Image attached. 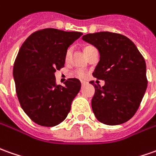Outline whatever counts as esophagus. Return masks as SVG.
I'll return each instance as SVG.
<instances>
[{
    "label": "esophagus",
    "mask_w": 156,
    "mask_h": 156,
    "mask_svg": "<svg viewBox=\"0 0 156 156\" xmlns=\"http://www.w3.org/2000/svg\"><path fill=\"white\" fill-rule=\"evenodd\" d=\"M85 83H86V82H84V81H82V82H81V83H82V85H84V84H85Z\"/></svg>",
    "instance_id": "esophagus-1"
}]
</instances>
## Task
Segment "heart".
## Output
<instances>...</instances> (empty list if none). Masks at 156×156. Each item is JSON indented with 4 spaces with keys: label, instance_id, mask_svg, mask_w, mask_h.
I'll list each match as a JSON object with an SVG mask.
<instances>
[{
    "label": "heart",
    "instance_id": "obj_1",
    "mask_svg": "<svg viewBox=\"0 0 156 156\" xmlns=\"http://www.w3.org/2000/svg\"><path fill=\"white\" fill-rule=\"evenodd\" d=\"M92 48L93 47L89 46V47H86L85 48H84V53H85V55H86L87 52L89 51L90 48ZM70 55H71V48H69V49L66 51V60H68ZM74 75L79 78H86V76H87L86 73H85V72H83V71H82V70H77V71H75V72H74Z\"/></svg>",
    "mask_w": 156,
    "mask_h": 156
}]
</instances>
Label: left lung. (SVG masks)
I'll return each instance as SVG.
<instances>
[{
	"instance_id": "8db88e82",
	"label": "left lung",
	"mask_w": 156,
	"mask_h": 156,
	"mask_svg": "<svg viewBox=\"0 0 156 156\" xmlns=\"http://www.w3.org/2000/svg\"><path fill=\"white\" fill-rule=\"evenodd\" d=\"M82 39L96 47L100 60L93 73L104 86L95 87L91 107L96 118L105 125L126 122L136 114L147 89L146 63L136 45L118 33L101 31Z\"/></svg>"
}]
</instances>
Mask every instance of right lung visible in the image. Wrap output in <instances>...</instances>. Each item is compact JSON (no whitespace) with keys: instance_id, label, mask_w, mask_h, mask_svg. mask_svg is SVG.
I'll return each instance as SVG.
<instances>
[{"instance_id":"1","label":"right lung","mask_w":156,"mask_h":156,"mask_svg":"<svg viewBox=\"0 0 156 156\" xmlns=\"http://www.w3.org/2000/svg\"><path fill=\"white\" fill-rule=\"evenodd\" d=\"M83 35L48 28L31 34L20 48L13 66V79L20 106L42 126H55L66 118L81 83L69 78L55 83V73L64 67L70 45Z\"/></svg>"}]
</instances>
